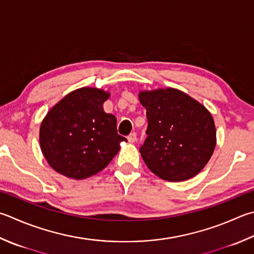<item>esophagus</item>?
Masks as SVG:
<instances>
[{
  "label": "esophagus",
  "mask_w": 254,
  "mask_h": 254,
  "mask_svg": "<svg viewBox=\"0 0 254 254\" xmlns=\"http://www.w3.org/2000/svg\"><path fill=\"white\" fill-rule=\"evenodd\" d=\"M127 139L129 142H135L137 140V133L136 132H131L130 135L127 137Z\"/></svg>",
  "instance_id": "1"
}]
</instances>
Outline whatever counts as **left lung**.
I'll list each match as a JSON object with an SVG mask.
<instances>
[{
    "mask_svg": "<svg viewBox=\"0 0 254 254\" xmlns=\"http://www.w3.org/2000/svg\"><path fill=\"white\" fill-rule=\"evenodd\" d=\"M147 137L139 148L159 178L185 181L203 169L216 147V126L204 106L175 88L140 92Z\"/></svg>",
    "mask_w": 254,
    "mask_h": 254,
    "instance_id": "obj_1",
    "label": "left lung"
}]
</instances>
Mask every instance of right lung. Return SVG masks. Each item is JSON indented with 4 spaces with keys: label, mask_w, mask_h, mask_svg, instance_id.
I'll return each mask as SVG.
<instances>
[{
    "label": "right lung",
    "mask_w": 254,
    "mask_h": 254,
    "mask_svg": "<svg viewBox=\"0 0 254 254\" xmlns=\"http://www.w3.org/2000/svg\"><path fill=\"white\" fill-rule=\"evenodd\" d=\"M108 93L96 88L76 89L57 103L43 121V155L59 174L85 179L103 170L127 141L117 133V119L103 111Z\"/></svg>",
    "instance_id": "right-lung-1"
}]
</instances>
